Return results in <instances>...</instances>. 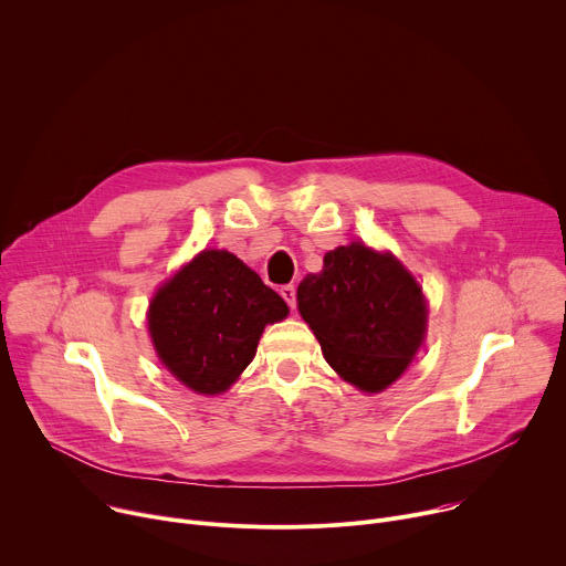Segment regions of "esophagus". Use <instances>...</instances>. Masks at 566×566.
I'll return each instance as SVG.
<instances>
[{
  "label": "esophagus",
  "mask_w": 566,
  "mask_h": 566,
  "mask_svg": "<svg viewBox=\"0 0 566 566\" xmlns=\"http://www.w3.org/2000/svg\"><path fill=\"white\" fill-rule=\"evenodd\" d=\"M280 293H282V297L286 300V304H289L291 308H295V306H297V297H295V286L286 284V286H282V289H280Z\"/></svg>",
  "instance_id": "1"
}]
</instances>
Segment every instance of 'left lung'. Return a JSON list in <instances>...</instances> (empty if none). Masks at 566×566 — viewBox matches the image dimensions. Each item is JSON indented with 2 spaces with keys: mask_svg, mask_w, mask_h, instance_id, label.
I'll list each match as a JSON object with an SVG mask.
<instances>
[{
  "mask_svg": "<svg viewBox=\"0 0 566 566\" xmlns=\"http://www.w3.org/2000/svg\"><path fill=\"white\" fill-rule=\"evenodd\" d=\"M297 308L327 363L363 391L391 385L426 336L417 280L360 241L327 253L322 271L300 282Z\"/></svg>",
  "mask_w": 566,
  "mask_h": 566,
  "instance_id": "obj_1",
  "label": "left lung"
}]
</instances>
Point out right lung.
<instances>
[{
    "label": "right lung",
    "instance_id": "1",
    "mask_svg": "<svg viewBox=\"0 0 566 566\" xmlns=\"http://www.w3.org/2000/svg\"><path fill=\"white\" fill-rule=\"evenodd\" d=\"M286 302L228 251H203L149 304L158 358L197 394L226 391L255 358L266 325Z\"/></svg>",
    "mask_w": 566,
    "mask_h": 566
}]
</instances>
